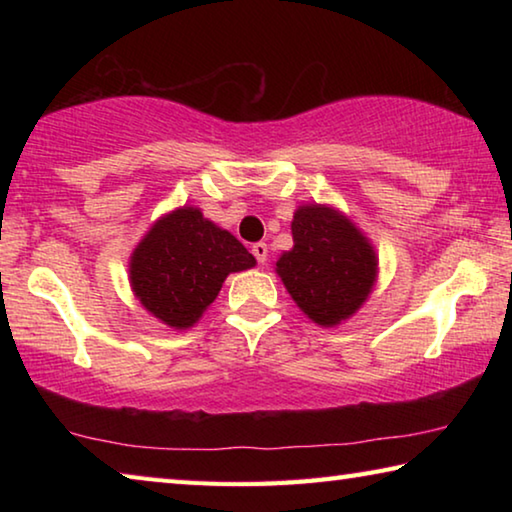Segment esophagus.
Masks as SVG:
<instances>
[{
    "label": "esophagus",
    "instance_id": "esophagus-1",
    "mask_svg": "<svg viewBox=\"0 0 512 512\" xmlns=\"http://www.w3.org/2000/svg\"><path fill=\"white\" fill-rule=\"evenodd\" d=\"M253 255H255V259H257L259 264H266L268 246H266V244H262V241H259V244H253Z\"/></svg>",
    "mask_w": 512,
    "mask_h": 512
}]
</instances>
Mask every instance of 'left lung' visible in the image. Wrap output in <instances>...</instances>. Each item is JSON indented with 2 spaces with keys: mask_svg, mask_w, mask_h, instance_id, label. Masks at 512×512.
Segmentation results:
<instances>
[{
  "mask_svg": "<svg viewBox=\"0 0 512 512\" xmlns=\"http://www.w3.org/2000/svg\"><path fill=\"white\" fill-rule=\"evenodd\" d=\"M291 235L293 248L277 259V275L314 323L339 325L375 287V248L348 216L318 203L298 207Z\"/></svg>",
  "mask_w": 512,
  "mask_h": 512,
  "instance_id": "left-lung-1",
  "label": "left lung"
}]
</instances>
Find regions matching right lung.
<instances>
[{
  "mask_svg": "<svg viewBox=\"0 0 512 512\" xmlns=\"http://www.w3.org/2000/svg\"><path fill=\"white\" fill-rule=\"evenodd\" d=\"M257 262L237 237L198 207H178L151 225L128 262L142 307L164 325L187 329L219 296L225 277Z\"/></svg>",
  "mask_w": 512,
  "mask_h": 512,
  "instance_id": "obj_1",
  "label": "right lung"
}]
</instances>
